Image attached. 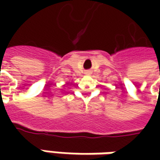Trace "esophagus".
Instances as JSON below:
<instances>
[{"mask_svg": "<svg viewBox=\"0 0 160 160\" xmlns=\"http://www.w3.org/2000/svg\"><path fill=\"white\" fill-rule=\"evenodd\" d=\"M86 74H87V75H89L90 73H89V72H87V73H86Z\"/></svg>", "mask_w": 160, "mask_h": 160, "instance_id": "34e87169", "label": "esophagus"}]
</instances>
